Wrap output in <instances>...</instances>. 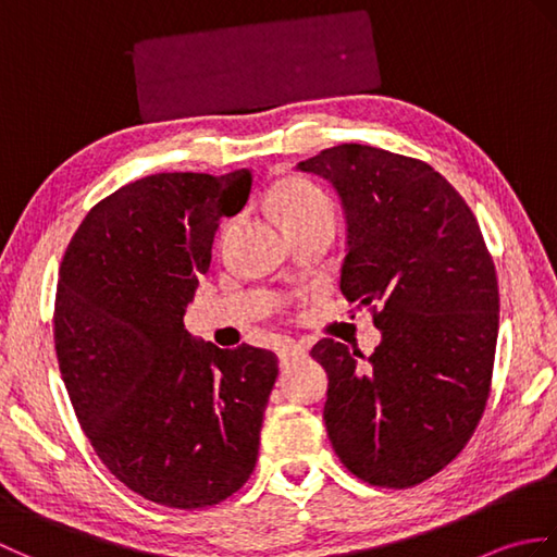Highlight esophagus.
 <instances>
[{"label": "esophagus", "mask_w": 557, "mask_h": 557, "mask_svg": "<svg viewBox=\"0 0 557 557\" xmlns=\"http://www.w3.org/2000/svg\"><path fill=\"white\" fill-rule=\"evenodd\" d=\"M304 354H306V347L299 345V342H282V345H277V357L282 361V366L289 363L292 359L304 357Z\"/></svg>", "instance_id": "obj_1"}]
</instances>
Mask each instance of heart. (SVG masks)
I'll return each mask as SVG.
<instances>
[{"label": "heart", "mask_w": 557, "mask_h": 557, "mask_svg": "<svg viewBox=\"0 0 557 557\" xmlns=\"http://www.w3.org/2000/svg\"><path fill=\"white\" fill-rule=\"evenodd\" d=\"M272 208L287 234L311 227H335V210L327 194L301 176H285L272 186Z\"/></svg>", "instance_id": "obj_1"}]
</instances>
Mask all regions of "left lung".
<instances>
[{"label":"left lung","instance_id":"8db88e82","mask_svg":"<svg viewBox=\"0 0 557 557\" xmlns=\"http://www.w3.org/2000/svg\"><path fill=\"white\" fill-rule=\"evenodd\" d=\"M297 170L335 186L347 215L339 289L371 306V357L321 339L327 437L354 476L409 488L453 461L491 393L498 277L474 212L431 164L342 144Z\"/></svg>","mask_w":557,"mask_h":557}]
</instances>
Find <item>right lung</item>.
<instances>
[{
  "instance_id": "obj_1",
  "label": "right lung",
  "mask_w": 557,
  "mask_h": 557,
  "mask_svg": "<svg viewBox=\"0 0 557 557\" xmlns=\"http://www.w3.org/2000/svg\"><path fill=\"white\" fill-rule=\"evenodd\" d=\"M251 170L162 172L102 198L59 268L54 349L100 461L140 498L218 505L251 479L277 377L270 349H220L184 327L222 218Z\"/></svg>"
}]
</instances>
